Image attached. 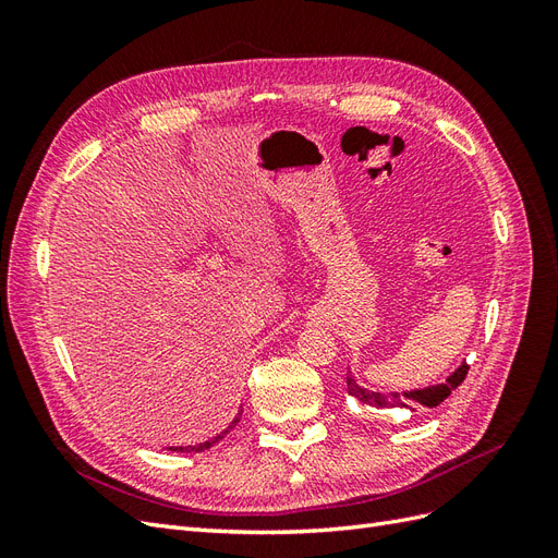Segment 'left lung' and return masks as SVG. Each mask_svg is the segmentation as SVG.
<instances>
[{"label": "left lung", "mask_w": 558, "mask_h": 558, "mask_svg": "<svg viewBox=\"0 0 558 558\" xmlns=\"http://www.w3.org/2000/svg\"><path fill=\"white\" fill-rule=\"evenodd\" d=\"M468 375V363L463 361L453 373L447 377L445 384H435V386H426V388H414V391H388V393H379V391H369V388H363L353 375H347V391L349 396L356 398L361 404H369V408L377 410H412L414 404H421V408H437V404L445 402L453 388H459L463 384Z\"/></svg>", "instance_id": "left-lung-1"}]
</instances>
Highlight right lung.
Instances as JSON below:
<instances>
[{
    "label": "right lung",
    "mask_w": 558,
    "mask_h": 558,
    "mask_svg": "<svg viewBox=\"0 0 558 558\" xmlns=\"http://www.w3.org/2000/svg\"><path fill=\"white\" fill-rule=\"evenodd\" d=\"M240 416H242V410L238 412V416H234L232 421H230V426L223 430V433H218L216 437H211V440H207V442H199V445H189V447H170V451H179V453H197V451H205V449H211L218 440H223V437L230 433V428L234 426V424H240Z\"/></svg>",
    "instance_id": "obj_1"
}]
</instances>
